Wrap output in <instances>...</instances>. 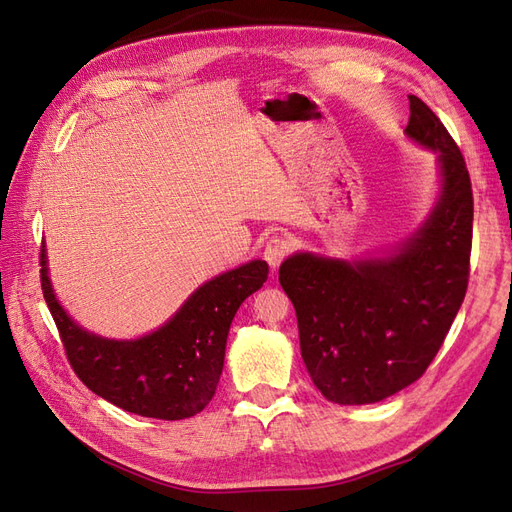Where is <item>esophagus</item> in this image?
<instances>
[{
  "mask_svg": "<svg viewBox=\"0 0 512 512\" xmlns=\"http://www.w3.org/2000/svg\"><path fill=\"white\" fill-rule=\"evenodd\" d=\"M265 260L275 269L280 267V262L290 254V241L284 237H271L265 245Z\"/></svg>",
  "mask_w": 512,
  "mask_h": 512,
  "instance_id": "obj_1",
  "label": "esophagus"
}]
</instances>
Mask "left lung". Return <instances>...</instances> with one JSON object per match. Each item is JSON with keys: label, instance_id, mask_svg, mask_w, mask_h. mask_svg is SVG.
I'll use <instances>...</instances> for the list:
<instances>
[{"label": "left lung", "instance_id": "8db88e82", "mask_svg": "<svg viewBox=\"0 0 512 512\" xmlns=\"http://www.w3.org/2000/svg\"><path fill=\"white\" fill-rule=\"evenodd\" d=\"M410 98L406 134L438 153L442 190L427 222L384 258L294 254L280 284L299 322L301 356L333 404H376L436 359L468 290L474 198L457 143L436 113Z\"/></svg>", "mask_w": 512, "mask_h": 512}]
</instances>
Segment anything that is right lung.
Returning <instances> with one entry per match:
<instances>
[{
  "label": "right lung",
  "mask_w": 512,
  "mask_h": 512,
  "mask_svg": "<svg viewBox=\"0 0 512 512\" xmlns=\"http://www.w3.org/2000/svg\"><path fill=\"white\" fill-rule=\"evenodd\" d=\"M40 284L74 374L113 406L162 421L203 410L218 389L226 337L239 305L267 282L252 260L200 286L164 327L138 339H106L81 329L59 305L40 250Z\"/></svg>",
  "instance_id": "right-lung-1"
}]
</instances>
